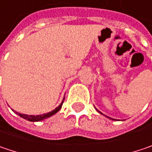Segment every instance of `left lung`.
Segmentation results:
<instances>
[{
  "label": "left lung",
  "mask_w": 152,
  "mask_h": 152,
  "mask_svg": "<svg viewBox=\"0 0 152 152\" xmlns=\"http://www.w3.org/2000/svg\"><path fill=\"white\" fill-rule=\"evenodd\" d=\"M96 110H97V109H96ZM97 111H98V112H99V113H100V112H99V110H97ZM101 114H102V113H101ZM105 117H107V116H105ZM107 118H110V119H113V120H115L114 118H110V117H107Z\"/></svg>",
  "instance_id": "1"
}]
</instances>
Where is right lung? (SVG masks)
Masks as SVG:
<instances>
[{"label": "right lung", "instance_id": "obj_1", "mask_svg": "<svg viewBox=\"0 0 152 152\" xmlns=\"http://www.w3.org/2000/svg\"><path fill=\"white\" fill-rule=\"evenodd\" d=\"M64 99H65V98L63 99V101L60 103V104L58 107H56L54 110H53L52 112H50L48 113H44L42 114V115H36V116H35V115H27V114L19 113H17V112H15V113H16V114H18L20 117L23 118L24 119H27L28 121H31V122H38V121H41V120H43V119H45V118H49V117L54 115L56 113H58L60 109H61V106H62L63 102H64ZM13 111H14V110H13Z\"/></svg>", "mask_w": 152, "mask_h": 152}]
</instances>
